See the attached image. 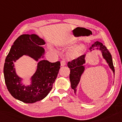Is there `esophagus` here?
Segmentation results:
<instances>
[{"label": "esophagus", "mask_w": 122, "mask_h": 122, "mask_svg": "<svg viewBox=\"0 0 122 122\" xmlns=\"http://www.w3.org/2000/svg\"><path fill=\"white\" fill-rule=\"evenodd\" d=\"M61 66H64L66 65V61H64V60H63L61 61Z\"/></svg>", "instance_id": "esophagus-1"}]
</instances>
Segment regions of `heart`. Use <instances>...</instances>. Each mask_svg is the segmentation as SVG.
<instances>
[{
    "instance_id": "heart-1",
    "label": "heart",
    "mask_w": 122,
    "mask_h": 122,
    "mask_svg": "<svg viewBox=\"0 0 122 122\" xmlns=\"http://www.w3.org/2000/svg\"><path fill=\"white\" fill-rule=\"evenodd\" d=\"M84 49V46L82 44H79L76 45L70 51L68 54V56L69 58L72 59L77 58L82 54Z\"/></svg>"
}]
</instances>
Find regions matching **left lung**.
Wrapping results in <instances>:
<instances>
[{"label": "left lung", "mask_w": 122, "mask_h": 122, "mask_svg": "<svg viewBox=\"0 0 122 122\" xmlns=\"http://www.w3.org/2000/svg\"><path fill=\"white\" fill-rule=\"evenodd\" d=\"M94 48H96L97 49H100V50L102 51L103 58L106 60L107 62L108 63L110 69H112L115 74V69L112 63V57L109 51L108 50L105 46H103L102 43L98 41L95 42V43L92 44V46L89 48V50L92 51V49L94 50ZM85 56L86 55L80 56L77 58L69 61L67 64L68 67L70 69V79L71 84V87L74 92L76 91V86H78L79 82L82 73L84 71L85 67L83 65L85 63Z\"/></svg>", "instance_id": "left-lung-1"}]
</instances>
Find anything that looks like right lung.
<instances>
[{
    "instance_id": "1",
    "label": "right lung",
    "mask_w": 122,
    "mask_h": 122,
    "mask_svg": "<svg viewBox=\"0 0 122 122\" xmlns=\"http://www.w3.org/2000/svg\"><path fill=\"white\" fill-rule=\"evenodd\" d=\"M45 42L35 34H23L15 41L5 59L4 67L5 82L8 91L15 99L27 103H33L46 97L52 88L61 68V63L42 60L32 77L30 86H25L16 75L13 63L23 55H28L36 61L44 53Z\"/></svg>"
}]
</instances>
